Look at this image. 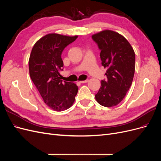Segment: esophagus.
I'll use <instances>...</instances> for the list:
<instances>
[{
    "mask_svg": "<svg viewBox=\"0 0 161 161\" xmlns=\"http://www.w3.org/2000/svg\"><path fill=\"white\" fill-rule=\"evenodd\" d=\"M88 81V80H84V81H80V83H81V84H84V83H87Z\"/></svg>",
    "mask_w": 161,
    "mask_h": 161,
    "instance_id": "esophagus-1",
    "label": "esophagus"
}]
</instances>
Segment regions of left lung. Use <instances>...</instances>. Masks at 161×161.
Here are the masks:
<instances>
[{
	"label": "left lung",
	"mask_w": 161,
	"mask_h": 161,
	"mask_svg": "<svg viewBox=\"0 0 161 161\" xmlns=\"http://www.w3.org/2000/svg\"><path fill=\"white\" fill-rule=\"evenodd\" d=\"M92 37L101 50L102 65L107 68L108 80L101 81L96 100L103 106H115L122 102L132 85L135 53L126 39L113 31H102Z\"/></svg>",
	"instance_id": "left-lung-1"
}]
</instances>
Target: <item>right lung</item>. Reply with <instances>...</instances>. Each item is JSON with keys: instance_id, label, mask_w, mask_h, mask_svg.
I'll use <instances>...</instances> for the list:
<instances>
[{"instance_id": "right-lung-1", "label": "right lung", "mask_w": 161, "mask_h": 161, "mask_svg": "<svg viewBox=\"0 0 161 161\" xmlns=\"http://www.w3.org/2000/svg\"><path fill=\"white\" fill-rule=\"evenodd\" d=\"M77 36L50 33L34 45L29 60L30 77L46 105L61 112L69 108L75 101L78 87L74 83L63 81L60 71L64 62L61 54Z\"/></svg>"}]
</instances>
